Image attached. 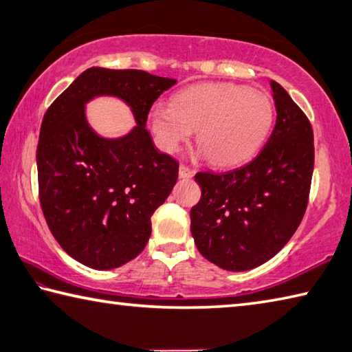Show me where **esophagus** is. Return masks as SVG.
Returning <instances> with one entry per match:
<instances>
[{"label":"esophagus","mask_w":352,"mask_h":352,"mask_svg":"<svg viewBox=\"0 0 352 352\" xmlns=\"http://www.w3.org/2000/svg\"><path fill=\"white\" fill-rule=\"evenodd\" d=\"M194 175V170L188 168V166L180 164V169H178V177L180 178H190Z\"/></svg>","instance_id":"obj_1"}]
</instances>
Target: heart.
I'll use <instances>...</instances> for the list:
<instances>
[{
    "label": "heart",
    "instance_id": "1",
    "mask_svg": "<svg viewBox=\"0 0 352 352\" xmlns=\"http://www.w3.org/2000/svg\"><path fill=\"white\" fill-rule=\"evenodd\" d=\"M273 116L265 93L236 83H201L178 93L172 104H155L148 122L164 152H175L197 130V144L212 164L234 166L262 147Z\"/></svg>",
    "mask_w": 352,
    "mask_h": 352
}]
</instances>
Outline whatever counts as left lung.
Returning <instances> with one entry per match:
<instances>
[{
	"label": "left lung",
	"mask_w": 352,
	"mask_h": 352,
	"mask_svg": "<svg viewBox=\"0 0 352 352\" xmlns=\"http://www.w3.org/2000/svg\"><path fill=\"white\" fill-rule=\"evenodd\" d=\"M276 124L252 162L226 172H197L201 197L190 233L204 258L243 272L272 259L301 223L314 172V132L289 93L272 80Z\"/></svg>",
	"instance_id": "1"
}]
</instances>
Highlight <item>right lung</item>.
Returning <instances> with one entry per match:
<instances>
[{
    "instance_id": "right-lung-1",
    "label": "right lung",
    "mask_w": 352,
    "mask_h": 352,
    "mask_svg": "<svg viewBox=\"0 0 352 352\" xmlns=\"http://www.w3.org/2000/svg\"><path fill=\"white\" fill-rule=\"evenodd\" d=\"M175 79L141 69L93 67L46 110L37 146L38 197L52 236L71 258L96 270L135 259L151 237V217L178 178V162L153 146L147 115ZM116 96L134 111L129 135L107 140L87 126L85 104Z\"/></svg>"
}]
</instances>
